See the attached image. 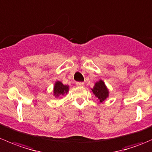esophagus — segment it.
Masks as SVG:
<instances>
[{
  "mask_svg": "<svg viewBox=\"0 0 152 152\" xmlns=\"http://www.w3.org/2000/svg\"><path fill=\"white\" fill-rule=\"evenodd\" d=\"M76 85L77 86H79V87H82V86H84L85 85V83L84 82H77L76 83Z\"/></svg>",
  "mask_w": 152,
  "mask_h": 152,
  "instance_id": "34e87169",
  "label": "esophagus"
}]
</instances>
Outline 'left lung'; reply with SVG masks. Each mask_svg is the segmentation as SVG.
I'll use <instances>...</instances> for the list:
<instances>
[{
    "instance_id": "8db88e82",
    "label": "left lung",
    "mask_w": 152,
    "mask_h": 152,
    "mask_svg": "<svg viewBox=\"0 0 152 152\" xmlns=\"http://www.w3.org/2000/svg\"><path fill=\"white\" fill-rule=\"evenodd\" d=\"M92 91L94 93L95 96L98 97V99L100 100L101 102L104 101L108 97L109 92L107 90L103 81L100 80L95 84L94 87L92 89Z\"/></svg>"
}]
</instances>
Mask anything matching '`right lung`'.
Wrapping results in <instances>:
<instances>
[{
	"label": "right lung",
	"instance_id": "obj_1",
	"mask_svg": "<svg viewBox=\"0 0 152 152\" xmlns=\"http://www.w3.org/2000/svg\"><path fill=\"white\" fill-rule=\"evenodd\" d=\"M67 91H68V86L62 85V82H59V81L55 83L53 93H54V95L56 96L64 95L65 93H67Z\"/></svg>",
	"mask_w": 152,
	"mask_h": 152
}]
</instances>
